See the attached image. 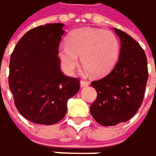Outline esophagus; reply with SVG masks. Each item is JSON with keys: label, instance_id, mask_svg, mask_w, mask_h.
<instances>
[{"label": "esophagus", "instance_id": "1", "mask_svg": "<svg viewBox=\"0 0 156 156\" xmlns=\"http://www.w3.org/2000/svg\"><path fill=\"white\" fill-rule=\"evenodd\" d=\"M80 83H81V87L82 88H83V87H87V86H89V82H87V81H84V80H81V82H80Z\"/></svg>", "mask_w": 156, "mask_h": 156}]
</instances>
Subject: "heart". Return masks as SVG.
<instances>
[{
    "instance_id": "obj_1",
    "label": "heart",
    "mask_w": 156,
    "mask_h": 156,
    "mask_svg": "<svg viewBox=\"0 0 156 156\" xmlns=\"http://www.w3.org/2000/svg\"><path fill=\"white\" fill-rule=\"evenodd\" d=\"M119 53L120 42L112 32L85 27L68 35L66 45L59 47L58 58L67 74L74 73L81 56L83 65L94 75L101 76L113 69Z\"/></svg>"
}]
</instances>
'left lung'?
Returning a JSON list of instances; mask_svg holds the SVG:
<instances>
[{
    "label": "left lung",
    "instance_id": "1",
    "mask_svg": "<svg viewBox=\"0 0 156 156\" xmlns=\"http://www.w3.org/2000/svg\"><path fill=\"white\" fill-rule=\"evenodd\" d=\"M114 30L121 41L119 60L107 75L91 83L97 92L90 107L91 115L104 126L124 122L136 114L143 103L148 80L144 49L126 33Z\"/></svg>",
    "mask_w": 156,
    "mask_h": 156
}]
</instances>
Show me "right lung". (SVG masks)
<instances>
[{"mask_svg":"<svg viewBox=\"0 0 156 156\" xmlns=\"http://www.w3.org/2000/svg\"><path fill=\"white\" fill-rule=\"evenodd\" d=\"M62 23L28 31L17 42L10 60L9 87L19 113L38 124H54L65 116L67 101L80 89V80L61 71L59 44Z\"/></svg>","mask_w":156,"mask_h":156,"instance_id":"obj_1","label":"right lung"}]
</instances>
